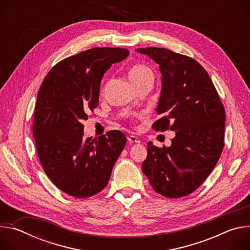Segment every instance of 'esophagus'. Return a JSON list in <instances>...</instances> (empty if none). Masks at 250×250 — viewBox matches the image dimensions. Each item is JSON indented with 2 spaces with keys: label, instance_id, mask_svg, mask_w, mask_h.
<instances>
[{
  "label": "esophagus",
  "instance_id": "1",
  "mask_svg": "<svg viewBox=\"0 0 250 250\" xmlns=\"http://www.w3.org/2000/svg\"><path fill=\"white\" fill-rule=\"evenodd\" d=\"M127 140H128V142H130V144H140L139 138H137L136 136L131 135V134L127 136Z\"/></svg>",
  "mask_w": 250,
  "mask_h": 250
}]
</instances>
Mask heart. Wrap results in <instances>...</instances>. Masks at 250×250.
Wrapping results in <instances>:
<instances>
[{
    "mask_svg": "<svg viewBox=\"0 0 250 250\" xmlns=\"http://www.w3.org/2000/svg\"><path fill=\"white\" fill-rule=\"evenodd\" d=\"M128 76H129L131 83L134 86H137L141 82H144L149 78H153V74L151 72V70L148 67H146L145 65H140V64L134 65L130 68L129 72H128Z\"/></svg>",
    "mask_w": 250,
    "mask_h": 250,
    "instance_id": "b5f03b06",
    "label": "heart"
}]
</instances>
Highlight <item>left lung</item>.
Returning a JSON list of instances; mask_svg holds the SVG:
<instances>
[{
	"instance_id": "8db88e82",
	"label": "left lung",
	"mask_w": 250,
	"mask_h": 250,
	"mask_svg": "<svg viewBox=\"0 0 250 250\" xmlns=\"http://www.w3.org/2000/svg\"><path fill=\"white\" fill-rule=\"evenodd\" d=\"M148 55L162 75L156 109L161 118L152 128L176 131L171 146L147 144L142 171L153 190L180 198L197 190L215 168L224 148L226 113L205 68L195 59L169 49H135Z\"/></svg>"
}]
</instances>
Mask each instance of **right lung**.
Listing matches in <instances>:
<instances>
[{
	"label": "right lung",
	"instance_id": "add662e5",
	"mask_svg": "<svg viewBox=\"0 0 250 250\" xmlns=\"http://www.w3.org/2000/svg\"><path fill=\"white\" fill-rule=\"evenodd\" d=\"M125 48L95 47L58 62L45 76L35 104L32 132L42 166L62 192L88 198L108 184L125 135L111 130L83 138V121L97 108L101 81Z\"/></svg>",
	"mask_w": 250,
	"mask_h": 250
}]
</instances>
